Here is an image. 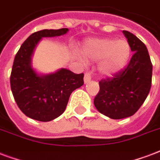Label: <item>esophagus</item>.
<instances>
[{"label":"esophagus","instance_id":"esophagus-1","mask_svg":"<svg viewBox=\"0 0 160 160\" xmlns=\"http://www.w3.org/2000/svg\"><path fill=\"white\" fill-rule=\"evenodd\" d=\"M83 81H84V83H88V82H89L91 81V75H90V73H85Z\"/></svg>","mask_w":160,"mask_h":160}]
</instances>
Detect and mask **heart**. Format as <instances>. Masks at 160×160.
<instances>
[{"label":"heart","instance_id":"1","mask_svg":"<svg viewBox=\"0 0 160 160\" xmlns=\"http://www.w3.org/2000/svg\"><path fill=\"white\" fill-rule=\"evenodd\" d=\"M82 62H98V70L104 77H113L124 69L130 61L132 46L127 39L96 38L88 39L82 48Z\"/></svg>","mask_w":160,"mask_h":160}]
</instances>
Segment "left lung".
<instances>
[{"label": "left lung", "mask_w": 160, "mask_h": 160, "mask_svg": "<svg viewBox=\"0 0 160 160\" xmlns=\"http://www.w3.org/2000/svg\"><path fill=\"white\" fill-rule=\"evenodd\" d=\"M122 33L134 54L125 70L98 82L99 92L93 100L99 112L116 120L132 116L141 107L149 93L153 71L146 45L133 33Z\"/></svg>", "instance_id": "left-lung-1"}]
</instances>
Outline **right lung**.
I'll use <instances>...</instances> for the list:
<instances>
[{"instance_id": "1", "label": "right lung", "mask_w": 160, "mask_h": 160, "mask_svg": "<svg viewBox=\"0 0 160 160\" xmlns=\"http://www.w3.org/2000/svg\"><path fill=\"white\" fill-rule=\"evenodd\" d=\"M68 28L43 29L32 33L17 53L11 73V89L18 106L28 117L50 121L64 112L71 93L83 85V73L66 68L44 74L33 67V52L43 38L64 35Z\"/></svg>"}]
</instances>
